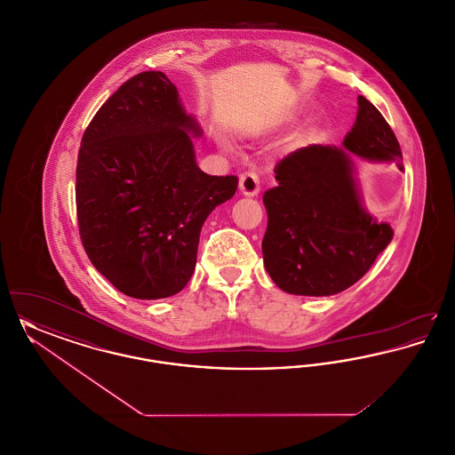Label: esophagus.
I'll list each match as a JSON object with an SVG mask.
<instances>
[{
	"mask_svg": "<svg viewBox=\"0 0 455 455\" xmlns=\"http://www.w3.org/2000/svg\"><path fill=\"white\" fill-rule=\"evenodd\" d=\"M240 191L242 195L245 196H258L259 195V177L258 173L252 172V171H247V172L240 175Z\"/></svg>",
	"mask_w": 455,
	"mask_h": 455,
	"instance_id": "1",
	"label": "esophagus"
}]
</instances>
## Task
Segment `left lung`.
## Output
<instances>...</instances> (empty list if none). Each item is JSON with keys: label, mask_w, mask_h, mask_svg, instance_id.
<instances>
[{"label": "left lung", "mask_w": 455, "mask_h": 455, "mask_svg": "<svg viewBox=\"0 0 455 455\" xmlns=\"http://www.w3.org/2000/svg\"><path fill=\"white\" fill-rule=\"evenodd\" d=\"M351 152L397 167L403 162L394 131L363 95L343 147L310 145L286 155L275 169L278 186L262 196L264 266L286 293L327 297L347 290L392 240L390 225L362 206Z\"/></svg>", "instance_id": "8db88e82"}]
</instances>
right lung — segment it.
<instances>
[{"mask_svg":"<svg viewBox=\"0 0 455 455\" xmlns=\"http://www.w3.org/2000/svg\"><path fill=\"white\" fill-rule=\"evenodd\" d=\"M195 119L162 71H143L97 110L76 164L78 230L95 269L132 299L179 293L196 267L201 227L237 191L195 158Z\"/></svg>","mask_w":455,"mask_h":455,"instance_id":"add662e5","label":"right lung"}]
</instances>
